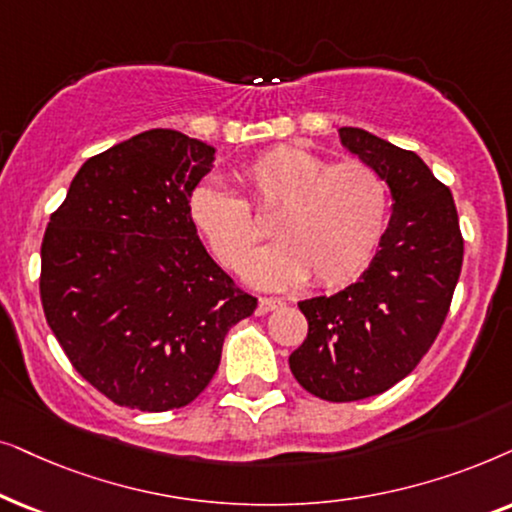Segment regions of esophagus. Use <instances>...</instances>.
Returning a JSON list of instances; mask_svg holds the SVG:
<instances>
[{"mask_svg":"<svg viewBox=\"0 0 512 512\" xmlns=\"http://www.w3.org/2000/svg\"><path fill=\"white\" fill-rule=\"evenodd\" d=\"M283 304H285V299H281V297H260V313H269Z\"/></svg>","mask_w":512,"mask_h":512,"instance_id":"1","label":"esophagus"}]
</instances>
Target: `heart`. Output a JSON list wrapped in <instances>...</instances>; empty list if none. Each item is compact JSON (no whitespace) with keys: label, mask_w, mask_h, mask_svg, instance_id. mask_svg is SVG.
Instances as JSON below:
<instances>
[{"label":"heart","mask_w":512,"mask_h":512,"mask_svg":"<svg viewBox=\"0 0 512 512\" xmlns=\"http://www.w3.org/2000/svg\"><path fill=\"white\" fill-rule=\"evenodd\" d=\"M245 199L220 182L192 189L187 215L217 262L241 271L266 233L251 208L278 212L282 238L245 269L262 288H285L311 276L320 288H339L363 274L388 224L386 180L365 161L330 163L299 147L269 149L236 170Z\"/></svg>","instance_id":"obj_1"}]
</instances>
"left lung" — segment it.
I'll return each mask as SVG.
<instances>
[{
    "label": "left lung",
    "instance_id": "obj_1",
    "mask_svg": "<svg viewBox=\"0 0 512 512\" xmlns=\"http://www.w3.org/2000/svg\"><path fill=\"white\" fill-rule=\"evenodd\" d=\"M339 135L391 187L393 213L360 281L297 304L309 332L290 370L316 398L353 403L398 384L433 346L461 274L463 236L452 192L417 154L363 128Z\"/></svg>",
    "mask_w": 512,
    "mask_h": 512
}]
</instances>
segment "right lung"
<instances>
[{
	"label": "right lung",
	"instance_id": "right-lung-1",
	"mask_svg": "<svg viewBox=\"0 0 512 512\" xmlns=\"http://www.w3.org/2000/svg\"><path fill=\"white\" fill-rule=\"evenodd\" d=\"M215 147L154 128L88 159L42 241L39 295L74 370L114 405L185 407L257 309L187 215Z\"/></svg>",
	"mask_w": 512,
	"mask_h": 512
}]
</instances>
